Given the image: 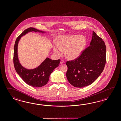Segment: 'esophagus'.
<instances>
[{
    "label": "esophagus",
    "mask_w": 121,
    "mask_h": 121,
    "mask_svg": "<svg viewBox=\"0 0 121 121\" xmlns=\"http://www.w3.org/2000/svg\"><path fill=\"white\" fill-rule=\"evenodd\" d=\"M65 63V62L64 60H61V61H60V64H64Z\"/></svg>",
    "instance_id": "1"
}]
</instances>
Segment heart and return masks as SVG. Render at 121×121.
<instances>
[{
	"instance_id": "obj_1",
	"label": "heart",
	"mask_w": 121,
	"mask_h": 121,
	"mask_svg": "<svg viewBox=\"0 0 121 121\" xmlns=\"http://www.w3.org/2000/svg\"><path fill=\"white\" fill-rule=\"evenodd\" d=\"M86 44V40L83 36L76 35H60L57 43L53 46L54 53L56 55H61L65 50L66 56L69 59H75L80 56Z\"/></svg>"
}]
</instances>
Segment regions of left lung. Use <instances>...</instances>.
<instances>
[{"instance_id":"1","label":"left lung","mask_w":121,"mask_h":121,"mask_svg":"<svg viewBox=\"0 0 121 121\" xmlns=\"http://www.w3.org/2000/svg\"><path fill=\"white\" fill-rule=\"evenodd\" d=\"M106 61V48L104 41L93 31L90 46L80 56L66 62V76L73 86L83 88L93 83L101 74Z\"/></svg>"}]
</instances>
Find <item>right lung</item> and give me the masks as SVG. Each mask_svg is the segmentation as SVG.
<instances>
[{"label": "right lung", "instance_id": "add662e5", "mask_svg": "<svg viewBox=\"0 0 121 121\" xmlns=\"http://www.w3.org/2000/svg\"><path fill=\"white\" fill-rule=\"evenodd\" d=\"M30 31L44 32L34 28H29L24 30L17 38L14 47L13 64L16 71L26 83L31 86L40 87L47 84L50 75L54 69L59 66L60 60H52L47 58L37 68L31 70H28L22 67L18 59L17 45L22 36Z\"/></svg>", "mask_w": 121, "mask_h": 121}]
</instances>
